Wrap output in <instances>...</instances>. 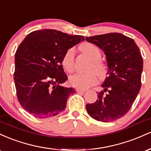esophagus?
Segmentation results:
<instances>
[{
    "instance_id": "obj_1",
    "label": "esophagus",
    "mask_w": 151,
    "mask_h": 151,
    "mask_svg": "<svg viewBox=\"0 0 151 151\" xmlns=\"http://www.w3.org/2000/svg\"><path fill=\"white\" fill-rule=\"evenodd\" d=\"M76 91H77V92H78V93H84L85 92L86 90L81 89H76Z\"/></svg>"
}]
</instances>
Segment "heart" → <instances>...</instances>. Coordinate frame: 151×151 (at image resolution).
Returning <instances> with one entry per match:
<instances>
[{"label": "heart", "instance_id": "heart-1", "mask_svg": "<svg viewBox=\"0 0 151 151\" xmlns=\"http://www.w3.org/2000/svg\"><path fill=\"white\" fill-rule=\"evenodd\" d=\"M81 50L92 62L89 71H94L99 77H102L105 74V66L99 61L101 60V52L94 45L85 43L81 46ZM64 69L68 72H72L74 70V50L70 48L64 55L62 60ZM70 84L74 87L79 89H87L94 85L97 82V77L94 72H91L86 74H75L70 78Z\"/></svg>", "mask_w": 151, "mask_h": 151}]
</instances>
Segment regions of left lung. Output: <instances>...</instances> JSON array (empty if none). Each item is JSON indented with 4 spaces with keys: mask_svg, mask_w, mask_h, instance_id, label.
Here are the masks:
<instances>
[{
    "mask_svg": "<svg viewBox=\"0 0 151 151\" xmlns=\"http://www.w3.org/2000/svg\"><path fill=\"white\" fill-rule=\"evenodd\" d=\"M86 40L104 52L108 66L104 90L98 92L94 103L86 105V111L96 121H116L129 112L139 93L143 65L141 52L133 39L117 32L86 37Z\"/></svg>",
    "mask_w": 151,
    "mask_h": 151,
    "instance_id": "left-lung-1",
    "label": "left lung"
}]
</instances>
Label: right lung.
<instances>
[{
	"label": "right lung",
	"mask_w": 151,
	"mask_h": 151,
	"mask_svg": "<svg viewBox=\"0 0 151 151\" xmlns=\"http://www.w3.org/2000/svg\"><path fill=\"white\" fill-rule=\"evenodd\" d=\"M84 40L81 35L45 29L26 36L15 55L14 81L21 106L40 119L63 111L72 87L62 86L67 80L62 60L69 49Z\"/></svg>",
	"instance_id": "add662e5"
}]
</instances>
